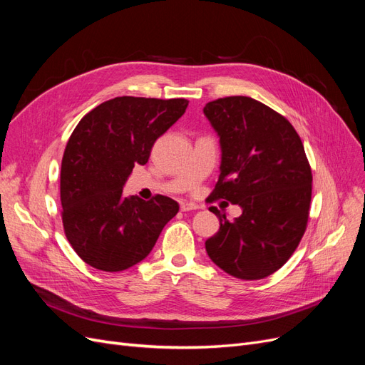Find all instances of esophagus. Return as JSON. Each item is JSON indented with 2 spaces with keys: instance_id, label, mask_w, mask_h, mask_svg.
<instances>
[{
  "instance_id": "34e87169",
  "label": "esophagus",
  "mask_w": 365,
  "mask_h": 365,
  "mask_svg": "<svg viewBox=\"0 0 365 365\" xmlns=\"http://www.w3.org/2000/svg\"><path fill=\"white\" fill-rule=\"evenodd\" d=\"M200 208L202 207L195 202H181V212H192V210H200Z\"/></svg>"
}]
</instances>
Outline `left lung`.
Instances as JSON below:
<instances>
[{"mask_svg":"<svg viewBox=\"0 0 365 365\" xmlns=\"http://www.w3.org/2000/svg\"><path fill=\"white\" fill-rule=\"evenodd\" d=\"M204 114L220 143V175L212 200L237 204L230 222L219 210V231L205 250L220 269L242 280L264 279L280 269L306 231L312 172L294 126L251 97L208 102Z\"/></svg>","mask_w":365,"mask_h":365,"instance_id":"8db88e82","label":"left lung"}]
</instances>
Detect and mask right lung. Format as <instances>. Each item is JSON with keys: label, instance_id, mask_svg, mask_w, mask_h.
<instances>
[{"label": "right lung", "instance_id": "obj_1", "mask_svg": "<svg viewBox=\"0 0 365 365\" xmlns=\"http://www.w3.org/2000/svg\"><path fill=\"white\" fill-rule=\"evenodd\" d=\"M187 105L185 98L115 97L96 106L73 130L61 168L62 224L73 250L90 267L106 272L134 267L178 213L170 197H126L123 185Z\"/></svg>", "mask_w": 365, "mask_h": 365}]
</instances>
